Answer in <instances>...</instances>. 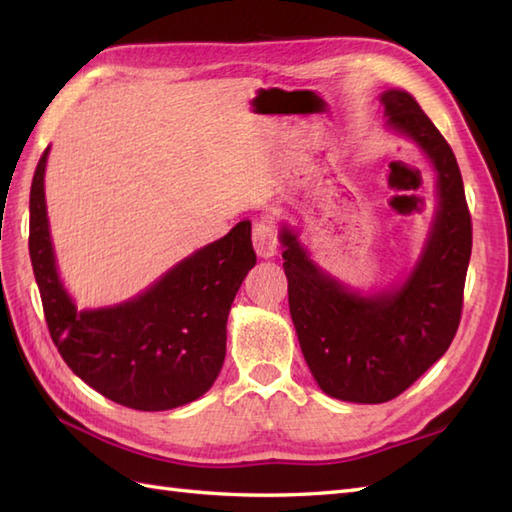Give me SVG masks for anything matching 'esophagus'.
I'll return each instance as SVG.
<instances>
[{"label": "esophagus", "mask_w": 512, "mask_h": 512, "mask_svg": "<svg viewBox=\"0 0 512 512\" xmlns=\"http://www.w3.org/2000/svg\"><path fill=\"white\" fill-rule=\"evenodd\" d=\"M253 246L259 257H275L279 246V235L273 217L262 215L253 224Z\"/></svg>", "instance_id": "obj_1"}]
</instances>
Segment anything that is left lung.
<instances>
[{"label": "left lung", "mask_w": 512, "mask_h": 512, "mask_svg": "<svg viewBox=\"0 0 512 512\" xmlns=\"http://www.w3.org/2000/svg\"><path fill=\"white\" fill-rule=\"evenodd\" d=\"M387 125L411 138L436 169L438 209L405 284L358 295L312 262L299 233L281 226L290 317L325 394L378 405L400 396L449 350L462 317L473 228L453 149L405 90L380 96Z\"/></svg>", "instance_id": "8db88e82"}]
</instances>
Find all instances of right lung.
Here are the masks:
<instances>
[{"label": "right lung", "instance_id": "1", "mask_svg": "<svg viewBox=\"0 0 512 512\" xmlns=\"http://www.w3.org/2000/svg\"><path fill=\"white\" fill-rule=\"evenodd\" d=\"M43 151L30 187V262L61 358L83 383L118 405L165 411L204 396L226 356V321L257 257L244 220L167 270L143 295L83 310L63 288L50 239Z\"/></svg>", "mask_w": 512, "mask_h": 512}]
</instances>
